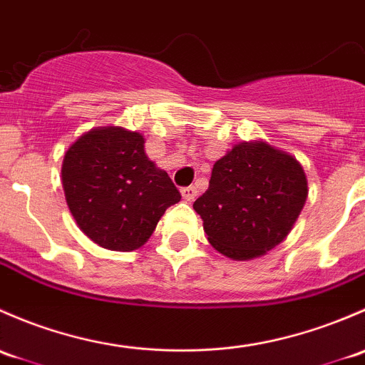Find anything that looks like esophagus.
<instances>
[{
    "mask_svg": "<svg viewBox=\"0 0 365 365\" xmlns=\"http://www.w3.org/2000/svg\"><path fill=\"white\" fill-rule=\"evenodd\" d=\"M181 195H182V198L186 202L195 200V197H197V187H195V186H184V187H181Z\"/></svg>",
    "mask_w": 365,
    "mask_h": 365,
    "instance_id": "1",
    "label": "esophagus"
}]
</instances>
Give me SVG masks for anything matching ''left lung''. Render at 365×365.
<instances>
[{
  "mask_svg": "<svg viewBox=\"0 0 365 365\" xmlns=\"http://www.w3.org/2000/svg\"><path fill=\"white\" fill-rule=\"evenodd\" d=\"M306 198V174L295 158L264 142H242L214 163L193 209L220 253L250 260L290 234Z\"/></svg>",
  "mask_w": 365,
  "mask_h": 365,
  "instance_id": "8db88e82",
  "label": "left lung"
}]
</instances>
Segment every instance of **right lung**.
Here are the masks:
<instances>
[{"instance_id":"right-lung-1","label":"right lung","mask_w":365,"mask_h":365,"mask_svg":"<svg viewBox=\"0 0 365 365\" xmlns=\"http://www.w3.org/2000/svg\"><path fill=\"white\" fill-rule=\"evenodd\" d=\"M66 204L93 242L133 251L148 242L158 221L181 193L144 151V137L123 128L82 135L63 160Z\"/></svg>"}]
</instances>
